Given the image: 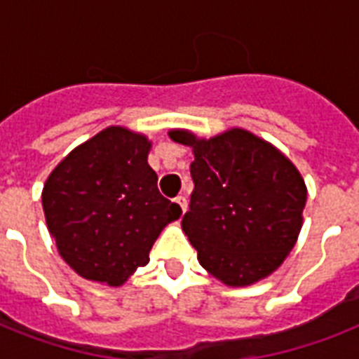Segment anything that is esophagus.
I'll use <instances>...</instances> for the list:
<instances>
[{
	"mask_svg": "<svg viewBox=\"0 0 359 359\" xmlns=\"http://www.w3.org/2000/svg\"><path fill=\"white\" fill-rule=\"evenodd\" d=\"M175 203H177V205H179L180 212L184 214V212H186V208H188V201H186V197H184V196L175 197Z\"/></svg>",
	"mask_w": 359,
	"mask_h": 359,
	"instance_id": "obj_1",
	"label": "esophagus"
}]
</instances>
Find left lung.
Returning a JSON list of instances; mask_svg holds the SVG:
<instances>
[{
    "label": "left lung",
    "instance_id": "8db88e82",
    "mask_svg": "<svg viewBox=\"0 0 359 359\" xmlns=\"http://www.w3.org/2000/svg\"><path fill=\"white\" fill-rule=\"evenodd\" d=\"M169 137L194 149V191L182 229L203 268L231 287L266 278L294 248L307 190L298 169L261 137L233 128L210 140Z\"/></svg>",
    "mask_w": 359,
    "mask_h": 359
}]
</instances>
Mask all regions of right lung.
<instances>
[{
    "mask_svg": "<svg viewBox=\"0 0 359 359\" xmlns=\"http://www.w3.org/2000/svg\"><path fill=\"white\" fill-rule=\"evenodd\" d=\"M145 135L109 126L48 177L42 208L65 262L89 281L123 285L149 262L154 240L180 218L158 191Z\"/></svg>",
    "mask_w": 359,
    "mask_h": 359,
    "instance_id": "1",
    "label": "right lung"
}]
</instances>
